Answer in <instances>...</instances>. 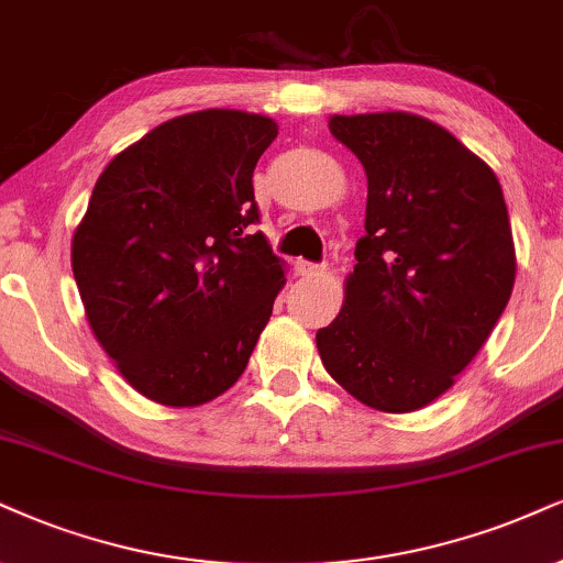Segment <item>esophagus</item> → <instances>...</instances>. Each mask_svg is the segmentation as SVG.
<instances>
[{"label": "esophagus", "instance_id": "obj_1", "mask_svg": "<svg viewBox=\"0 0 563 563\" xmlns=\"http://www.w3.org/2000/svg\"><path fill=\"white\" fill-rule=\"evenodd\" d=\"M297 274L300 276H316V274H323L325 271V263H310V261H297L295 263Z\"/></svg>", "mask_w": 563, "mask_h": 563}]
</instances>
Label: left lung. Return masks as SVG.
<instances>
[{"label":"left lung","instance_id":"left-lung-1","mask_svg":"<svg viewBox=\"0 0 563 563\" xmlns=\"http://www.w3.org/2000/svg\"><path fill=\"white\" fill-rule=\"evenodd\" d=\"M367 175L365 238L342 313L318 329L331 378L384 412L454 384L515 287V242L490 166L441 124L405 112L331 117Z\"/></svg>","mask_w":563,"mask_h":563}]
</instances>
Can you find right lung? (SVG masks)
<instances>
[{"instance_id": "add662e5", "label": "right lung", "mask_w": 563, "mask_h": 563, "mask_svg": "<svg viewBox=\"0 0 563 563\" xmlns=\"http://www.w3.org/2000/svg\"><path fill=\"white\" fill-rule=\"evenodd\" d=\"M276 122L234 109L175 117L112 158L73 238L96 339L143 397L196 407L245 371L284 268L253 169Z\"/></svg>"}]
</instances>
